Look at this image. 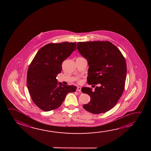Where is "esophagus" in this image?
Wrapping results in <instances>:
<instances>
[{"label": "esophagus", "instance_id": "obj_1", "mask_svg": "<svg viewBox=\"0 0 151 151\" xmlns=\"http://www.w3.org/2000/svg\"><path fill=\"white\" fill-rule=\"evenodd\" d=\"M76 91H77L81 92V87H77Z\"/></svg>", "mask_w": 151, "mask_h": 151}]
</instances>
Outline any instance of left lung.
<instances>
[{
  "label": "left lung",
  "mask_w": 151,
  "mask_h": 151,
  "mask_svg": "<svg viewBox=\"0 0 151 151\" xmlns=\"http://www.w3.org/2000/svg\"><path fill=\"white\" fill-rule=\"evenodd\" d=\"M77 47L88 62L87 83L94 86L99 85L94 91L89 87L82 88V92L91 97L83 107L93 114L109 111L123 93L127 73L125 58L119 48L109 41L78 42Z\"/></svg>",
  "instance_id": "8db88e82"
}]
</instances>
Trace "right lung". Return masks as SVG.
Returning a JSON list of instances; mask_svg holds the SVG:
<instances>
[{
	"label": "right lung",
	"mask_w": 151,
	"mask_h": 151,
	"mask_svg": "<svg viewBox=\"0 0 151 151\" xmlns=\"http://www.w3.org/2000/svg\"><path fill=\"white\" fill-rule=\"evenodd\" d=\"M76 50V42L50 43L42 47L31 62L27 74L28 89L33 102L42 111L59 107L68 93L76 91V87L63 85L56 79L62 72V63Z\"/></svg>",
	"instance_id": "1"
}]
</instances>
